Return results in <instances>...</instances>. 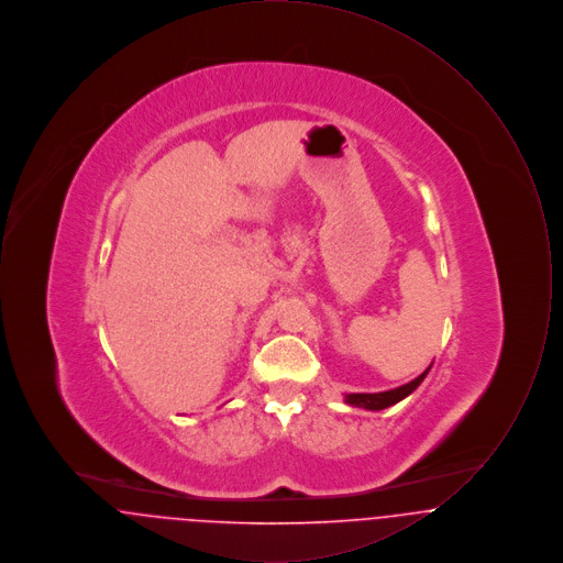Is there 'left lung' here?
I'll return each instance as SVG.
<instances>
[{
  "label": "left lung",
  "mask_w": 563,
  "mask_h": 563,
  "mask_svg": "<svg viewBox=\"0 0 563 563\" xmlns=\"http://www.w3.org/2000/svg\"><path fill=\"white\" fill-rule=\"evenodd\" d=\"M429 369H427L424 374L418 375L416 379H411L409 384H405V386L395 388V390H386V393H374V395H367V393L349 395V397H346V402H350L352 407H363V409H374V411H377V409H386V407H390V405H395V402H399L401 399H405L407 395H411V393H413V390H416V388L422 384V379L427 377Z\"/></svg>",
  "instance_id": "obj_1"
}]
</instances>
